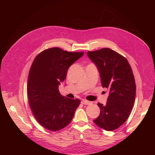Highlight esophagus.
I'll list each match as a JSON object with an SVG mask.
<instances>
[{"mask_svg":"<svg viewBox=\"0 0 155 155\" xmlns=\"http://www.w3.org/2000/svg\"><path fill=\"white\" fill-rule=\"evenodd\" d=\"M81 104H83V105H91L92 103L91 101H87V100H83L81 101Z\"/></svg>","mask_w":155,"mask_h":155,"instance_id":"obj_1","label":"esophagus"}]
</instances>
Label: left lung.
<instances>
[{
    "label": "left lung",
    "instance_id": "1",
    "mask_svg": "<svg viewBox=\"0 0 155 155\" xmlns=\"http://www.w3.org/2000/svg\"><path fill=\"white\" fill-rule=\"evenodd\" d=\"M99 70L103 87L109 90L105 105L98 103L100 114L93 120L105 130H114L127 120L134 105L136 83L132 68L123 55L108 48L88 51Z\"/></svg>",
    "mask_w": 155,
    "mask_h": 155
}]
</instances>
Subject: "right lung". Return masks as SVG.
Segmentation results:
<instances>
[{
  "mask_svg": "<svg viewBox=\"0 0 155 155\" xmlns=\"http://www.w3.org/2000/svg\"><path fill=\"white\" fill-rule=\"evenodd\" d=\"M84 52L67 51L58 47L46 49L34 59L28 79V97L32 113L45 129L57 131L72 121L80 104L78 98L70 99L59 91L68 68Z\"/></svg>",
  "mask_w": 155,
  "mask_h": 155,
  "instance_id": "right-lung-1",
  "label": "right lung"
}]
</instances>
